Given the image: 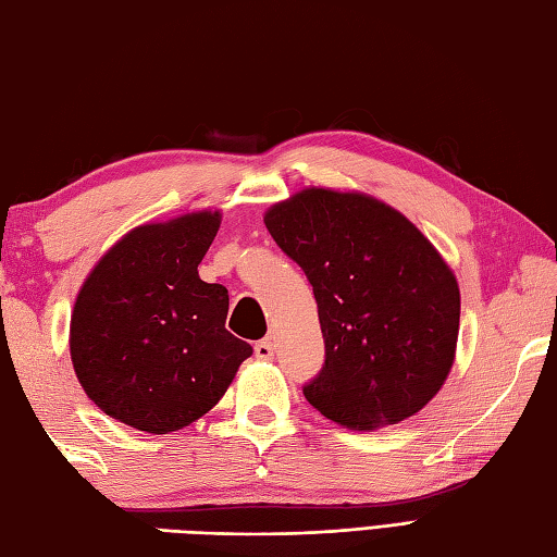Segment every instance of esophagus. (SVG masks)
Wrapping results in <instances>:
<instances>
[{
  "instance_id": "1",
  "label": "esophagus",
  "mask_w": 557,
  "mask_h": 557,
  "mask_svg": "<svg viewBox=\"0 0 557 557\" xmlns=\"http://www.w3.org/2000/svg\"><path fill=\"white\" fill-rule=\"evenodd\" d=\"M253 351H256V359H263V361H270L272 357H275V347H272V342H270V339H260V342H256Z\"/></svg>"
}]
</instances>
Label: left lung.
Masks as SVG:
<instances>
[{
  "label": "left lung",
  "instance_id": "8db88e82",
  "mask_svg": "<svg viewBox=\"0 0 557 557\" xmlns=\"http://www.w3.org/2000/svg\"><path fill=\"white\" fill-rule=\"evenodd\" d=\"M275 244L313 287L325 363L309 405L345 429L413 417L453 369L459 287L413 224L366 194L306 188L265 212Z\"/></svg>",
  "mask_w": 557,
  "mask_h": 557
}]
</instances>
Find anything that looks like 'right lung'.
<instances>
[{"label": "right lung", "mask_w": 557, "mask_h": 557, "mask_svg": "<svg viewBox=\"0 0 557 557\" xmlns=\"http://www.w3.org/2000/svg\"><path fill=\"white\" fill-rule=\"evenodd\" d=\"M220 212L140 224L92 268L71 313V361L86 395L132 429L172 433L227 393L253 354L224 321L230 294L198 277Z\"/></svg>", "instance_id": "right-lung-1"}]
</instances>
